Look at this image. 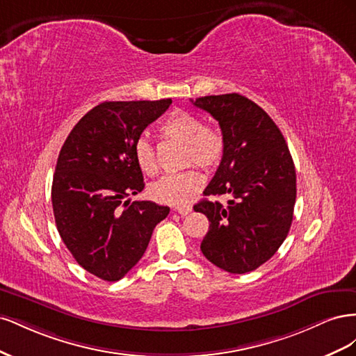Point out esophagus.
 Returning <instances> with one entry per match:
<instances>
[{
	"label": "esophagus",
	"instance_id": "34e87169",
	"mask_svg": "<svg viewBox=\"0 0 356 356\" xmlns=\"http://www.w3.org/2000/svg\"><path fill=\"white\" fill-rule=\"evenodd\" d=\"M175 211H177L179 215H187V213L191 212V207H190V204H177Z\"/></svg>",
	"mask_w": 356,
	"mask_h": 356
}]
</instances>
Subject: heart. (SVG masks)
Here are the masks:
<instances>
[{
  "instance_id": "b5f03b06",
  "label": "heart",
  "mask_w": 356,
  "mask_h": 356,
  "mask_svg": "<svg viewBox=\"0 0 356 356\" xmlns=\"http://www.w3.org/2000/svg\"><path fill=\"white\" fill-rule=\"evenodd\" d=\"M160 134L186 145L184 163L204 169L217 166L224 154V136L217 129L208 127L200 117L186 111L172 113L160 126ZM136 165L145 175L157 174L156 152L147 138L136 139L134 145ZM203 187V177L195 168L174 175H166L149 186V195L165 203H184Z\"/></svg>"
}]
</instances>
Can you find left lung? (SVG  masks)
I'll use <instances>...</instances> for the list:
<instances>
[{
  "label": "left lung",
  "instance_id": "8db88e82",
  "mask_svg": "<svg viewBox=\"0 0 356 356\" xmlns=\"http://www.w3.org/2000/svg\"><path fill=\"white\" fill-rule=\"evenodd\" d=\"M221 127L224 154L195 211L209 220L200 250L229 273L252 272L286 238L296 204V168L285 138L268 114L239 93L191 101Z\"/></svg>",
  "mask_w": 356,
  "mask_h": 356
}]
</instances>
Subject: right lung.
<instances>
[{"mask_svg":"<svg viewBox=\"0 0 356 356\" xmlns=\"http://www.w3.org/2000/svg\"><path fill=\"white\" fill-rule=\"evenodd\" d=\"M172 99L102 102L74 126L53 175L51 204L63 243L84 270L115 282L141 260L169 208L131 202L144 190L134 145Z\"/></svg>","mask_w":356,"mask_h":356,"instance_id":"right-lung-1","label":"right lung"}]
</instances>
